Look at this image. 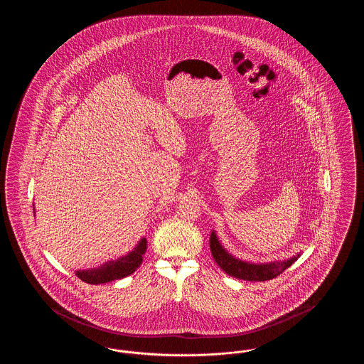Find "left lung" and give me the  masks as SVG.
I'll return each mask as SVG.
<instances>
[{"label": "left lung", "instance_id": "obj_1", "mask_svg": "<svg viewBox=\"0 0 364 364\" xmlns=\"http://www.w3.org/2000/svg\"><path fill=\"white\" fill-rule=\"evenodd\" d=\"M210 250H211L213 258L226 274L239 279H245V281H267V279L277 277L278 274L287 270L300 257V252H299L296 257L288 258V259L274 260V262H266V263H252V262L239 259L226 251L224 245L218 240L215 230H211V235H210Z\"/></svg>", "mask_w": 364, "mask_h": 364}]
</instances>
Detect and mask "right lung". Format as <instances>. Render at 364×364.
Wrapping results in <instances>:
<instances>
[{
	"label": "right lung",
	"instance_id": "obj_1",
	"mask_svg": "<svg viewBox=\"0 0 364 364\" xmlns=\"http://www.w3.org/2000/svg\"><path fill=\"white\" fill-rule=\"evenodd\" d=\"M146 250H147V239L141 237L138 244L134 247V250H131L128 254L122 255L117 259L107 260L98 267L75 270V274L82 281L92 285L106 284L119 278L127 277L132 274L141 264Z\"/></svg>",
	"mask_w": 364,
	"mask_h": 364
}]
</instances>
